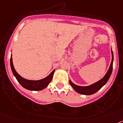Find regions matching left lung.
<instances>
[{"instance_id": "obj_1", "label": "left lung", "mask_w": 123, "mask_h": 123, "mask_svg": "<svg viewBox=\"0 0 123 123\" xmlns=\"http://www.w3.org/2000/svg\"><path fill=\"white\" fill-rule=\"evenodd\" d=\"M112 53V61L111 62L110 66L108 70L107 73L105 75L103 79H101L98 82H96L95 84H92L89 86L87 87H81V86H78V85H75L73 84L71 81H70V84L72 86V88L79 93L82 94V95H92L95 93L97 92H98L101 87H103V85L106 84V82H108V79H110L111 76V74L112 73V70H113V51H111Z\"/></svg>"}]
</instances>
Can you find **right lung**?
Wrapping results in <instances>:
<instances>
[{
	"mask_svg": "<svg viewBox=\"0 0 123 123\" xmlns=\"http://www.w3.org/2000/svg\"><path fill=\"white\" fill-rule=\"evenodd\" d=\"M10 66H11V69L12 70L13 74L14 76L15 77V78L18 80V82L20 83V85H22L23 87H24L25 88L29 90L38 91V90H41L46 88L51 82V81L52 80L53 74H54V70L48 76L43 79L39 80H29L23 79L16 72V70L14 69V67H13V65L12 56L10 57Z\"/></svg>",
	"mask_w": 123,
	"mask_h": 123,
	"instance_id": "obj_1",
	"label": "right lung"
}]
</instances>
